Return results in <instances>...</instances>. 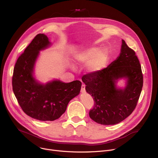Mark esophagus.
Masks as SVG:
<instances>
[{
  "label": "esophagus",
  "instance_id": "34e87169",
  "mask_svg": "<svg viewBox=\"0 0 158 158\" xmlns=\"http://www.w3.org/2000/svg\"><path fill=\"white\" fill-rule=\"evenodd\" d=\"M81 92L82 93H85V85L82 84L81 86Z\"/></svg>",
  "mask_w": 158,
  "mask_h": 158
}]
</instances>
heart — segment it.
Returning <instances> with one entry per match:
<instances>
[{
    "label": "heart",
    "mask_w": 158,
    "mask_h": 158,
    "mask_svg": "<svg viewBox=\"0 0 158 158\" xmlns=\"http://www.w3.org/2000/svg\"><path fill=\"white\" fill-rule=\"evenodd\" d=\"M78 64L88 63V69L90 72L95 73L101 70L106 66L108 55L105 50L99 51L98 48H93L85 52L77 53L75 56Z\"/></svg>",
    "instance_id": "b5f03b06"
}]
</instances>
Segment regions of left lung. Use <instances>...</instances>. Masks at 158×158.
<instances>
[{
    "label": "left lung",
    "instance_id": "left-lung-1",
    "mask_svg": "<svg viewBox=\"0 0 158 158\" xmlns=\"http://www.w3.org/2000/svg\"><path fill=\"white\" fill-rule=\"evenodd\" d=\"M128 78L123 90L115 86L116 81ZM82 81L94 101L89 117L102 125H114L126 119L136 108L142 92L143 73L135 52L122 40L120 56L107 67L85 75Z\"/></svg>",
    "mask_w": 158,
    "mask_h": 158
}]
</instances>
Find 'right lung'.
<instances>
[{"label": "right lung", "instance_id": "obj_1", "mask_svg": "<svg viewBox=\"0 0 158 158\" xmlns=\"http://www.w3.org/2000/svg\"><path fill=\"white\" fill-rule=\"evenodd\" d=\"M50 44L46 35H37L19 57L12 77L13 92L23 111L31 118L41 121L59 118L81 88V82L78 80L69 83L54 81L44 85L33 77V69L39 51Z\"/></svg>", "mask_w": 158, "mask_h": 158}]
</instances>
